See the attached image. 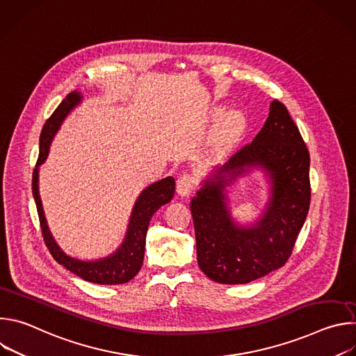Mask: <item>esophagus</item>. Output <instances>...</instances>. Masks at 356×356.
<instances>
[{
	"label": "esophagus",
	"instance_id": "1",
	"mask_svg": "<svg viewBox=\"0 0 356 356\" xmlns=\"http://www.w3.org/2000/svg\"><path fill=\"white\" fill-rule=\"evenodd\" d=\"M194 186H195V179L188 173H183L176 181V190L183 197L188 195L194 190Z\"/></svg>",
	"mask_w": 356,
	"mask_h": 356
}]
</instances>
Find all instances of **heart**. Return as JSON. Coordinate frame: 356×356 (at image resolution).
Returning <instances> with one entry per match:
<instances>
[{
  "instance_id": "heart-1",
  "label": "heart",
  "mask_w": 356,
  "mask_h": 356,
  "mask_svg": "<svg viewBox=\"0 0 356 356\" xmlns=\"http://www.w3.org/2000/svg\"><path fill=\"white\" fill-rule=\"evenodd\" d=\"M222 113L217 111L216 115L220 117ZM245 128V118L238 114V113H232L229 115H227L217 131V135L214 138V143L213 147L216 152H224L227 150L236 139L238 136L242 134Z\"/></svg>"
}]
</instances>
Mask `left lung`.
<instances>
[{
    "mask_svg": "<svg viewBox=\"0 0 356 356\" xmlns=\"http://www.w3.org/2000/svg\"><path fill=\"white\" fill-rule=\"evenodd\" d=\"M253 168L270 183L264 215L241 226L227 206L226 187ZM310 155L298 128L280 101L250 143L214 168L190 201L197 261L211 280L245 284L282 268L291 255L310 207Z\"/></svg>",
    "mask_w": 356,
    "mask_h": 356,
    "instance_id": "obj_1",
    "label": "left lung"
}]
</instances>
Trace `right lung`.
I'll use <instances>...</instances> for the list:
<instances>
[{"instance_id":"obj_1","label":"right lung","mask_w":356,"mask_h":356,"mask_svg":"<svg viewBox=\"0 0 356 356\" xmlns=\"http://www.w3.org/2000/svg\"><path fill=\"white\" fill-rule=\"evenodd\" d=\"M81 99L83 95L80 94V91L69 92L59 104V107L55 110V113L50 115V118L43 125L39 139V158L32 175V193L36 202L44 243L49 252L52 253L55 261L87 282L97 284H122L134 279L142 268L146 232L150 218L162 206L168 204L173 198L175 179L172 176L165 177L159 181L152 183L140 191L132 209L125 238L118 249H115V252H113L111 255L94 261H81L67 255L55 241L52 232H50L47 227L42 200L39 195V166L47 159L50 143H52V139L59 131L62 122L81 103Z\"/></svg>"}]
</instances>
